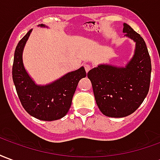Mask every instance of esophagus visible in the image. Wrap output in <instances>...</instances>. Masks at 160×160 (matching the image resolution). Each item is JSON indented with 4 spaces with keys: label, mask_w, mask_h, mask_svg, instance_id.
<instances>
[{
    "label": "esophagus",
    "mask_w": 160,
    "mask_h": 160,
    "mask_svg": "<svg viewBox=\"0 0 160 160\" xmlns=\"http://www.w3.org/2000/svg\"><path fill=\"white\" fill-rule=\"evenodd\" d=\"M85 69H86V72H87V73H88V71H89V70L91 69V66L90 65H89V64H86V65H85Z\"/></svg>",
    "instance_id": "1"
}]
</instances>
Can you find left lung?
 Instances as JSON below:
<instances>
[{"label":"left lung","mask_w":160,"mask_h":160,"mask_svg":"<svg viewBox=\"0 0 160 160\" xmlns=\"http://www.w3.org/2000/svg\"><path fill=\"white\" fill-rule=\"evenodd\" d=\"M123 32L136 42L134 57L127 66L99 65L87 73L97 105L103 114L111 118H124L134 112L150 87L152 64L146 42L125 23Z\"/></svg>","instance_id":"1"}]
</instances>
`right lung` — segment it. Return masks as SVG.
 <instances>
[{"mask_svg":"<svg viewBox=\"0 0 160 160\" xmlns=\"http://www.w3.org/2000/svg\"><path fill=\"white\" fill-rule=\"evenodd\" d=\"M31 32L32 29L16 47L12 64V80L18 97L27 113L39 120H58L69 111L77 85L80 79L87 76V73L82 67L67 73L50 85L37 86L26 73L22 62L23 49Z\"/></svg>","mask_w":160,"mask_h":160,"instance_id":"1","label":"right lung"}]
</instances>
